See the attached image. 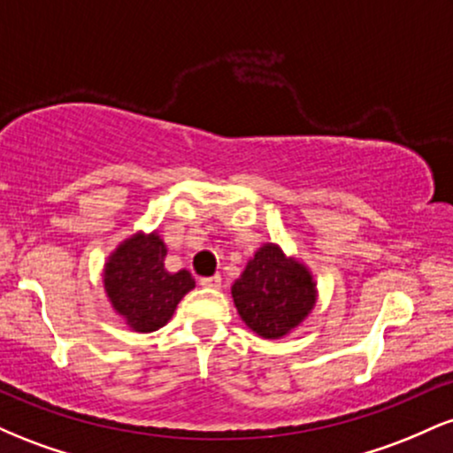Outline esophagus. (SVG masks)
<instances>
[{"label": "esophagus", "instance_id": "esophagus-1", "mask_svg": "<svg viewBox=\"0 0 453 453\" xmlns=\"http://www.w3.org/2000/svg\"><path fill=\"white\" fill-rule=\"evenodd\" d=\"M200 285H202V288L219 289L221 288V277H219V274H215V277H204V279H200Z\"/></svg>", "mask_w": 453, "mask_h": 453}]
</instances>
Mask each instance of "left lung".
<instances>
[{
    "mask_svg": "<svg viewBox=\"0 0 453 453\" xmlns=\"http://www.w3.org/2000/svg\"><path fill=\"white\" fill-rule=\"evenodd\" d=\"M232 296L242 321L256 334L280 339L313 309L315 283L277 244H264L232 285Z\"/></svg>",
    "mask_w": 453,
    "mask_h": 453,
    "instance_id": "1",
    "label": "left lung"
}]
</instances>
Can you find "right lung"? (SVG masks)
<instances>
[{
	"label": "right lung",
	"mask_w": 453,
	"mask_h": 453,
	"mask_svg": "<svg viewBox=\"0 0 453 453\" xmlns=\"http://www.w3.org/2000/svg\"><path fill=\"white\" fill-rule=\"evenodd\" d=\"M165 247L157 234L129 238L112 253L104 270V288L119 315L138 332L165 326L180 298L194 289L187 270L168 273Z\"/></svg>",
	"instance_id": "1"
}]
</instances>
